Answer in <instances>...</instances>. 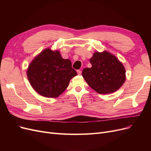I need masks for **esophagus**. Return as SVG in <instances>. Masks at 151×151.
<instances>
[{"mask_svg": "<svg viewBox=\"0 0 151 151\" xmlns=\"http://www.w3.org/2000/svg\"><path fill=\"white\" fill-rule=\"evenodd\" d=\"M77 74H78V75H81V73H82L81 70H77Z\"/></svg>", "mask_w": 151, "mask_h": 151, "instance_id": "obj_1", "label": "esophagus"}]
</instances>
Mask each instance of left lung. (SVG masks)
<instances>
[{"label": "left lung", "mask_w": 151, "mask_h": 151, "mask_svg": "<svg viewBox=\"0 0 151 151\" xmlns=\"http://www.w3.org/2000/svg\"><path fill=\"white\" fill-rule=\"evenodd\" d=\"M89 61L92 67L84 68L82 76L98 93L115 92L125 83V67L115 55L106 51L95 52Z\"/></svg>", "instance_id": "1"}]
</instances>
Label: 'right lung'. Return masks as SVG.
Masks as SVG:
<instances>
[{"label":"right lung","instance_id":"right-lung-1","mask_svg":"<svg viewBox=\"0 0 151 151\" xmlns=\"http://www.w3.org/2000/svg\"><path fill=\"white\" fill-rule=\"evenodd\" d=\"M77 74L69 59L62 58L58 50L52 51L50 48H46L38 55L27 70L32 88L47 98L59 96Z\"/></svg>","mask_w":151,"mask_h":151}]
</instances>
